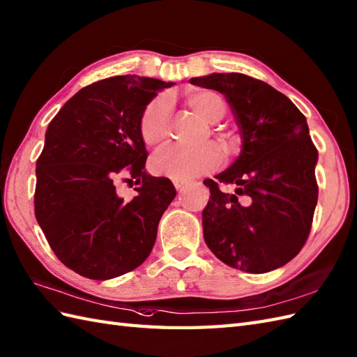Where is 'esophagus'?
Wrapping results in <instances>:
<instances>
[{"label":"esophagus","instance_id":"1","mask_svg":"<svg viewBox=\"0 0 357 357\" xmlns=\"http://www.w3.org/2000/svg\"><path fill=\"white\" fill-rule=\"evenodd\" d=\"M172 183H174V186H176V189L178 190V189L183 188V186L188 183V181H186V180H174Z\"/></svg>","mask_w":357,"mask_h":357}]
</instances>
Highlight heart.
<instances>
[{"mask_svg":"<svg viewBox=\"0 0 357 357\" xmlns=\"http://www.w3.org/2000/svg\"><path fill=\"white\" fill-rule=\"evenodd\" d=\"M188 104L207 123H218L225 113L227 104L221 95L212 91H190ZM171 100L167 95L153 98L144 107L139 118V135L149 146H159L167 141L169 133ZM213 136L222 153L230 154L238 145V137L225 130H215ZM220 149L212 142H203L195 146L171 145L160 150L151 160V168L159 176L169 178H189L212 171L220 165Z\"/></svg>","mask_w":357,"mask_h":357,"instance_id":"obj_1","label":"heart"}]
</instances>
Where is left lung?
Returning <instances> with one entry per match:
<instances>
[{"instance_id": "8db88e82", "label": "left lung", "mask_w": 357, "mask_h": 357, "mask_svg": "<svg viewBox=\"0 0 357 357\" xmlns=\"http://www.w3.org/2000/svg\"><path fill=\"white\" fill-rule=\"evenodd\" d=\"M225 95L241 127L242 151L229 169L204 180L207 247L221 262L260 274L288 264L306 244L318 202V150L306 116L273 86L245 74L189 80ZM234 184L224 193L219 183Z\"/></svg>"}]
</instances>
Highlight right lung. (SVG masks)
<instances>
[{"instance_id": "1", "label": "right lung", "mask_w": 357, "mask_h": 357, "mask_svg": "<svg viewBox=\"0 0 357 357\" xmlns=\"http://www.w3.org/2000/svg\"><path fill=\"white\" fill-rule=\"evenodd\" d=\"M155 78L116 75L78 91L51 121L36 162L34 215L60 262L92 280L133 271L151 253L163 212L176 197L167 177L144 171L149 151L139 118ZM118 179H133L124 200Z\"/></svg>"}]
</instances>
